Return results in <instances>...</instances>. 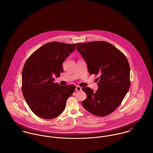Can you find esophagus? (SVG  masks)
<instances>
[{"mask_svg": "<svg viewBox=\"0 0 153 153\" xmlns=\"http://www.w3.org/2000/svg\"><path fill=\"white\" fill-rule=\"evenodd\" d=\"M75 89L77 91H81L82 89V88H81V87H80L79 86H76V88H75Z\"/></svg>", "mask_w": 153, "mask_h": 153, "instance_id": "esophagus-1", "label": "esophagus"}]
</instances>
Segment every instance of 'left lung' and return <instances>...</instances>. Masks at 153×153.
<instances>
[{
	"instance_id": "left-lung-1",
	"label": "left lung",
	"mask_w": 153,
	"mask_h": 153,
	"mask_svg": "<svg viewBox=\"0 0 153 153\" xmlns=\"http://www.w3.org/2000/svg\"><path fill=\"white\" fill-rule=\"evenodd\" d=\"M76 49L85 61L89 74L100 75L96 92L82 88L87 97L82 105L95 115H109L119 107L130 89L128 61L120 50L105 41L78 44Z\"/></svg>"
}]
</instances>
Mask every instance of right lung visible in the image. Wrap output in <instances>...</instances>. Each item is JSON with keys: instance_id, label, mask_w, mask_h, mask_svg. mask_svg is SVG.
I'll return each instance as SVG.
<instances>
[{"instance_id": "obj_1", "label": "right lung", "mask_w": 153, "mask_h": 153, "mask_svg": "<svg viewBox=\"0 0 153 153\" xmlns=\"http://www.w3.org/2000/svg\"><path fill=\"white\" fill-rule=\"evenodd\" d=\"M76 44L52 42L35 51L27 59L22 74V93L30 109L44 119L59 116L66 101L75 90L74 85L55 83L53 76L63 72L62 63Z\"/></svg>"}]
</instances>
